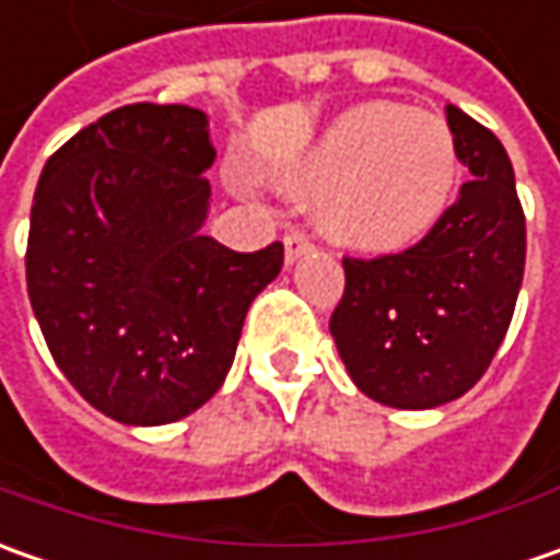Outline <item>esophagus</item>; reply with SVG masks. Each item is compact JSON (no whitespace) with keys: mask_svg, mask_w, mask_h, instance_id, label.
Listing matches in <instances>:
<instances>
[{"mask_svg":"<svg viewBox=\"0 0 560 560\" xmlns=\"http://www.w3.org/2000/svg\"><path fill=\"white\" fill-rule=\"evenodd\" d=\"M283 246H287V265H295L302 255H308V252H312V240H308L302 230H290V233H287V240H283Z\"/></svg>","mask_w":560,"mask_h":560,"instance_id":"1","label":"esophagus"}]
</instances>
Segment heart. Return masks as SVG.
Wrapping results in <instances>:
<instances>
[{
	"label": "heart",
	"mask_w": 560,
	"mask_h": 560,
	"mask_svg": "<svg viewBox=\"0 0 560 560\" xmlns=\"http://www.w3.org/2000/svg\"><path fill=\"white\" fill-rule=\"evenodd\" d=\"M299 180L324 192L320 224L336 243L398 252L427 236L452 202L458 149L440 115L368 102L327 127Z\"/></svg>",
	"instance_id": "1"
}]
</instances>
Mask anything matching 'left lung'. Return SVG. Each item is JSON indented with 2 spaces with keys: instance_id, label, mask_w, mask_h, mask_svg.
Listing matches in <instances>:
<instances>
[{
  "instance_id": "1",
  "label": "left lung",
  "mask_w": 560,
  "mask_h": 560,
  "mask_svg": "<svg viewBox=\"0 0 560 560\" xmlns=\"http://www.w3.org/2000/svg\"><path fill=\"white\" fill-rule=\"evenodd\" d=\"M445 118L470 180L418 246L371 261L342 258L346 292L330 317L358 389L408 411L462 398L486 374L527 261V221L505 145L455 105Z\"/></svg>"
}]
</instances>
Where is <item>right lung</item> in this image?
I'll use <instances>...</instances> for the list:
<instances>
[{
	"label": "right lung",
	"mask_w": 560,
	"mask_h": 560,
	"mask_svg": "<svg viewBox=\"0 0 560 560\" xmlns=\"http://www.w3.org/2000/svg\"><path fill=\"white\" fill-rule=\"evenodd\" d=\"M208 115L124 105L46 162L31 208L27 292L61 374L105 418L159 427L224 383L248 305L283 246L205 236Z\"/></svg>",
	"instance_id": "1"
}]
</instances>
